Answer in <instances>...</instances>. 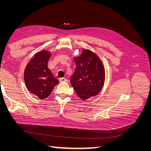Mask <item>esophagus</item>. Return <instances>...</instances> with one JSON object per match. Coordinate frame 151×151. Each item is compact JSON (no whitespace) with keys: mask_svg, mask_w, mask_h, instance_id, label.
Masks as SVG:
<instances>
[{"mask_svg":"<svg viewBox=\"0 0 151 151\" xmlns=\"http://www.w3.org/2000/svg\"><path fill=\"white\" fill-rule=\"evenodd\" d=\"M59 81L60 82H66L67 81V79L66 78H60L59 79Z\"/></svg>","mask_w":151,"mask_h":151,"instance_id":"1","label":"esophagus"}]
</instances>
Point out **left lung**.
Returning <instances> with one entry per match:
<instances>
[{
	"label": "left lung",
	"instance_id": "obj_1",
	"mask_svg": "<svg viewBox=\"0 0 151 151\" xmlns=\"http://www.w3.org/2000/svg\"><path fill=\"white\" fill-rule=\"evenodd\" d=\"M74 59L76 68L70 83L77 95L86 100L101 91L105 80L104 66L97 55L88 49Z\"/></svg>",
	"mask_w": 151,
	"mask_h": 151
}]
</instances>
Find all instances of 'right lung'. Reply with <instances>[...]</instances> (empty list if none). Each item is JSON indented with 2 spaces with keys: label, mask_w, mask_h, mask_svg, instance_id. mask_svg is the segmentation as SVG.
Instances as JSON below:
<instances>
[{
  "label": "right lung",
  "mask_w": 151,
  "mask_h": 151,
  "mask_svg": "<svg viewBox=\"0 0 151 151\" xmlns=\"http://www.w3.org/2000/svg\"><path fill=\"white\" fill-rule=\"evenodd\" d=\"M52 53L47 50L36 53L26 66L24 82L29 92L40 98H47L58 80L54 77L47 65Z\"/></svg>",
  "instance_id": "right-lung-1"
}]
</instances>
